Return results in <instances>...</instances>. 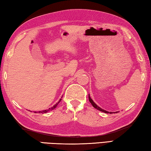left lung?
<instances>
[{
    "label": "left lung",
    "instance_id": "8db88e82",
    "mask_svg": "<svg viewBox=\"0 0 151 151\" xmlns=\"http://www.w3.org/2000/svg\"><path fill=\"white\" fill-rule=\"evenodd\" d=\"M88 99H89V101H90V103H91V104L93 106V107L94 108H95V109H96L97 110H99V111H101V112H105V113H110V114H111V113H113V112H108V111H104V110H103V109H102L101 108H100V107H99V106H97L96 104L94 103V101L92 100L91 99V98L90 97V94H88Z\"/></svg>",
    "mask_w": 151,
    "mask_h": 151
}]
</instances>
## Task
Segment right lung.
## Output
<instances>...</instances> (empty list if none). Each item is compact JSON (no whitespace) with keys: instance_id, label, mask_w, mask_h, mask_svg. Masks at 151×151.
Here are the masks:
<instances>
[{"instance_id":"obj_1","label":"right lung","mask_w":151,"mask_h":151,"mask_svg":"<svg viewBox=\"0 0 151 151\" xmlns=\"http://www.w3.org/2000/svg\"><path fill=\"white\" fill-rule=\"evenodd\" d=\"M60 101H61V99H60L59 101H58L57 104H55V105L53 106L52 107H51V108H49V109H47V110H44V111H39V112H39V113H46V112H48V111H51V110H53V109H55L56 108V107L57 106L58 104L60 103ZM35 113H37V112H35Z\"/></svg>"}]
</instances>
